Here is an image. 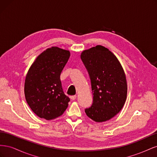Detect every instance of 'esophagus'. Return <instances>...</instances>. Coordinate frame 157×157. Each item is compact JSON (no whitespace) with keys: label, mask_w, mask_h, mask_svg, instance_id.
Wrapping results in <instances>:
<instances>
[{"label":"esophagus","mask_w":157,"mask_h":157,"mask_svg":"<svg viewBox=\"0 0 157 157\" xmlns=\"http://www.w3.org/2000/svg\"><path fill=\"white\" fill-rule=\"evenodd\" d=\"M70 98L72 99V100H75V99L77 98V96H76V95H75V96H71Z\"/></svg>","instance_id":"1"}]
</instances>
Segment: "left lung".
Listing matches in <instances>:
<instances>
[{
    "label": "left lung",
    "instance_id": "8db88e82",
    "mask_svg": "<svg viewBox=\"0 0 157 157\" xmlns=\"http://www.w3.org/2000/svg\"><path fill=\"white\" fill-rule=\"evenodd\" d=\"M86 67L93 93L86 115L96 122L111 119L124 106L127 96L126 76L117 57L100 45L84 50L80 56Z\"/></svg>",
    "mask_w": 157,
    "mask_h": 157
}]
</instances>
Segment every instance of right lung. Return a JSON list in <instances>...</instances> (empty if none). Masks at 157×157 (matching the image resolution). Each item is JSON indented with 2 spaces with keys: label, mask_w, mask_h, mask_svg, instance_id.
<instances>
[{
  "label": "right lung",
  "mask_w": 157,
  "mask_h": 157,
  "mask_svg": "<svg viewBox=\"0 0 157 157\" xmlns=\"http://www.w3.org/2000/svg\"><path fill=\"white\" fill-rule=\"evenodd\" d=\"M70 57V52L52 47L38 57L27 74L25 96L36 115L52 120L63 115L70 99L63 91L60 75Z\"/></svg>",
  "instance_id": "right-lung-1"
}]
</instances>
